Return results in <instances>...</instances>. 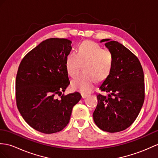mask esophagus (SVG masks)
Wrapping results in <instances>:
<instances>
[{"label": "esophagus", "mask_w": 158, "mask_h": 158, "mask_svg": "<svg viewBox=\"0 0 158 158\" xmlns=\"http://www.w3.org/2000/svg\"><path fill=\"white\" fill-rule=\"evenodd\" d=\"M81 95H82V98H86V97H88V94H86L82 93V94H81Z\"/></svg>", "instance_id": "34e87169"}]
</instances>
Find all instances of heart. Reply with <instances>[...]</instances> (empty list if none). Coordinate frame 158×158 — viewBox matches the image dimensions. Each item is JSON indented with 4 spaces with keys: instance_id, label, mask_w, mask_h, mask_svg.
<instances>
[{
    "instance_id": "1",
    "label": "heart",
    "mask_w": 158,
    "mask_h": 158,
    "mask_svg": "<svg viewBox=\"0 0 158 158\" xmlns=\"http://www.w3.org/2000/svg\"><path fill=\"white\" fill-rule=\"evenodd\" d=\"M84 65V72L72 80V87L82 93H89L94 89L96 82L105 80L112 72L114 56L109 49H102L92 41H84L78 51L70 52L65 61L68 74L76 77Z\"/></svg>"
}]
</instances>
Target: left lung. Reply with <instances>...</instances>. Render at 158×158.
Segmentation results:
<instances>
[{"mask_svg":"<svg viewBox=\"0 0 158 158\" xmlns=\"http://www.w3.org/2000/svg\"><path fill=\"white\" fill-rule=\"evenodd\" d=\"M112 52L114 65L110 74L101 86L108 97L97 95L93 113L95 124L105 131L116 133L128 128L135 120L145 98L143 70L137 56L116 41L102 40Z\"/></svg>","mask_w":158,"mask_h":158,"instance_id":"8db88e82","label":"left lung"}]
</instances>
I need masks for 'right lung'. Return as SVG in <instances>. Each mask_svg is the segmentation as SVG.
Segmentation results:
<instances>
[{"label": "right lung", "instance_id": "add662e5", "mask_svg": "<svg viewBox=\"0 0 158 158\" xmlns=\"http://www.w3.org/2000/svg\"><path fill=\"white\" fill-rule=\"evenodd\" d=\"M71 44L64 38L46 40L27 53L19 66L17 108L24 120L40 132L54 133L66 127L73 106L82 98L77 92L62 94L70 84L65 61Z\"/></svg>", "mask_w": 158, "mask_h": 158}]
</instances>
